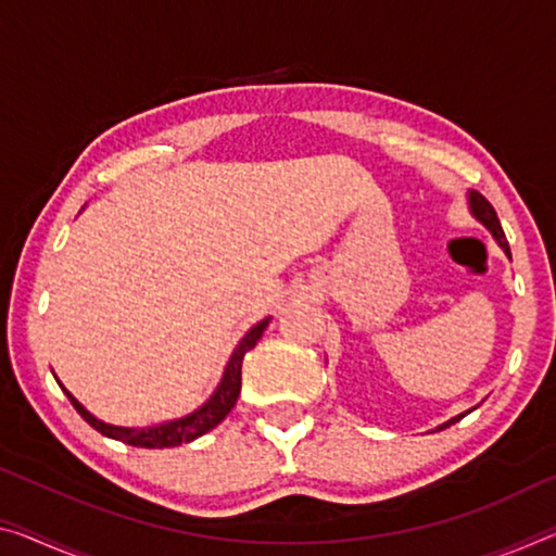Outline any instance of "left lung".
<instances>
[{
	"mask_svg": "<svg viewBox=\"0 0 556 556\" xmlns=\"http://www.w3.org/2000/svg\"><path fill=\"white\" fill-rule=\"evenodd\" d=\"M469 211H472V216H475L477 220H480V224H484L486 228H490V233L494 236V241H497V243H500V249L507 253V258H511V253H509V243H507V238H505V230H502V226H500V218H497V213H494L492 203L486 201L482 193L469 191ZM465 415H467V413L457 415V417H452V420H447L445 425H440L438 430H445V427L459 422V420H463Z\"/></svg>",
	"mask_w": 556,
	"mask_h": 556,
	"instance_id": "8db88e82",
	"label": "left lung"
}]
</instances>
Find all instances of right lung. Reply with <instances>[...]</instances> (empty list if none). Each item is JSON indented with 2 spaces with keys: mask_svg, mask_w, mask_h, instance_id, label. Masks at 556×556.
<instances>
[{
  "mask_svg": "<svg viewBox=\"0 0 556 556\" xmlns=\"http://www.w3.org/2000/svg\"><path fill=\"white\" fill-rule=\"evenodd\" d=\"M270 318L255 323V326L245 332L241 343L233 350V355H230V361L224 370V378H220L218 388L213 395L203 403L199 409H193L191 415L186 417H178V420H168V422H161V425H151V427H118V425H109V422H101L93 417L87 407H84L79 400H76L70 390L62 386V390L66 392V397L72 400V405L76 413H79L84 420H87L93 430L106 434L111 440H122L126 445H134V447H149V450H161V447H178L184 445V442H191L195 438H201V434H206L208 430H213L220 420H226V415L233 409L238 395H241V365H243V357L249 353L251 348H255L258 343L263 330L268 328Z\"/></svg>",
  "mask_w": 556,
  "mask_h": 556,
  "instance_id": "right-lung-1",
  "label": "right lung"
}]
</instances>
